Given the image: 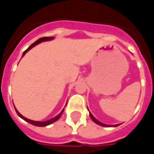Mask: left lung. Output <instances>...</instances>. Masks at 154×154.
<instances>
[{
  "label": "left lung",
  "instance_id": "1",
  "mask_svg": "<svg viewBox=\"0 0 154 154\" xmlns=\"http://www.w3.org/2000/svg\"><path fill=\"white\" fill-rule=\"evenodd\" d=\"M89 116H90V117L91 118V119L93 120L94 122L96 123V124H97V125H101V126H104V127H116V126H118L119 125H106V124H103V123L100 122L99 120H97L95 117H94L92 115H91V112H89Z\"/></svg>",
  "mask_w": 154,
  "mask_h": 154
}]
</instances>
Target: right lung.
Returning <instances> with one entry per match:
<instances>
[{"label":"right lung","mask_w":154,"mask_h":154,"mask_svg":"<svg viewBox=\"0 0 154 154\" xmlns=\"http://www.w3.org/2000/svg\"><path fill=\"white\" fill-rule=\"evenodd\" d=\"M52 39H54V37H43V38H38V40L35 41L34 44H32L29 47L26 49V50L23 53V55H22V57H24L25 56V54L28 52L29 50H30L32 48H34L35 46V45H37V44H40V43H42V42H45V41H48V40H52ZM15 111H16V113H17V115H18L21 119H23L24 120H25V121H27L28 123H29V124H31V125H33L35 126H38V127H44V126H47V125H51V124H53L54 122H55V121H57V119L60 118V116H62V114H63V112L64 111V109H63V110L61 111L60 113L58 114L57 116H56L55 117H54V118H52V119H48V120H46V121H35V120H31V119H27V118H25V116H23L21 115V114L19 112L18 110H16L15 108Z\"/></svg>","instance_id":"1"}]
</instances>
